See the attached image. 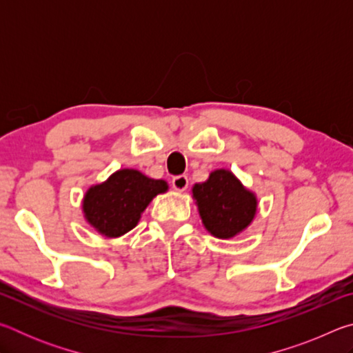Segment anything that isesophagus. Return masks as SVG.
<instances>
[{
	"label": "esophagus",
	"mask_w": 353,
	"mask_h": 353,
	"mask_svg": "<svg viewBox=\"0 0 353 353\" xmlns=\"http://www.w3.org/2000/svg\"><path fill=\"white\" fill-rule=\"evenodd\" d=\"M172 188L177 190V191H185L188 188V177L185 174H181V176H176L172 177Z\"/></svg>",
	"instance_id": "1"
}]
</instances>
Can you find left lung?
I'll use <instances>...</instances> for the list:
<instances>
[{
  "label": "left lung",
  "mask_w": 353,
  "mask_h": 353,
  "mask_svg": "<svg viewBox=\"0 0 353 353\" xmlns=\"http://www.w3.org/2000/svg\"><path fill=\"white\" fill-rule=\"evenodd\" d=\"M193 198L205 229L223 240L243 232L256 213L255 194L227 170L213 171L204 183H196Z\"/></svg>",
  "instance_id": "1"
}]
</instances>
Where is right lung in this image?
I'll return each mask as SVG.
<instances>
[{
	"label": "right lung",
	"instance_id": "1",
	"mask_svg": "<svg viewBox=\"0 0 353 353\" xmlns=\"http://www.w3.org/2000/svg\"><path fill=\"white\" fill-rule=\"evenodd\" d=\"M165 181L137 170H119L83 196V214L101 235L115 238L132 230L154 196L165 193Z\"/></svg>",
	"mask_w": 353,
	"mask_h": 353
}]
</instances>
